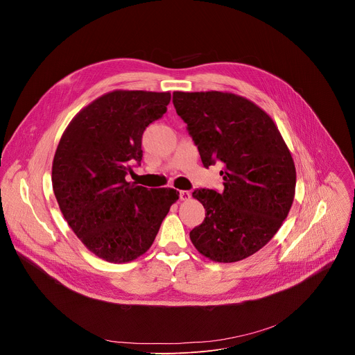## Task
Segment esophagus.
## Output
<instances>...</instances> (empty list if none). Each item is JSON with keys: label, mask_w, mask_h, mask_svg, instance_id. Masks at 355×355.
<instances>
[{"label": "esophagus", "mask_w": 355, "mask_h": 355, "mask_svg": "<svg viewBox=\"0 0 355 355\" xmlns=\"http://www.w3.org/2000/svg\"><path fill=\"white\" fill-rule=\"evenodd\" d=\"M191 198V192L189 191H180V199L181 200H188Z\"/></svg>", "instance_id": "1"}]
</instances>
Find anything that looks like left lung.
Returning <instances> with one entry per match:
<instances>
[{
    "label": "left lung",
    "mask_w": 355,
    "mask_h": 355,
    "mask_svg": "<svg viewBox=\"0 0 355 355\" xmlns=\"http://www.w3.org/2000/svg\"><path fill=\"white\" fill-rule=\"evenodd\" d=\"M200 160L223 163L222 192L195 189L207 214L189 232L202 256L234 263L257 252L279 230L292 207L296 171L274 121L254 103L230 92H173Z\"/></svg>",
    "instance_id": "8db88e82"
}]
</instances>
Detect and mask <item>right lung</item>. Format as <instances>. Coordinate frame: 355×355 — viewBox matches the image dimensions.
Returning a JSON list of instances; mask_svg holds the SVG:
<instances>
[{"label": "right lung", "instance_id": "1", "mask_svg": "<svg viewBox=\"0 0 355 355\" xmlns=\"http://www.w3.org/2000/svg\"><path fill=\"white\" fill-rule=\"evenodd\" d=\"M170 92H108L81 110L64 130L52 167L60 211L95 256L129 263L153 244L180 192L147 189L125 177L140 166L146 128L167 112Z\"/></svg>", "mask_w": 355, "mask_h": 355}]
</instances>
